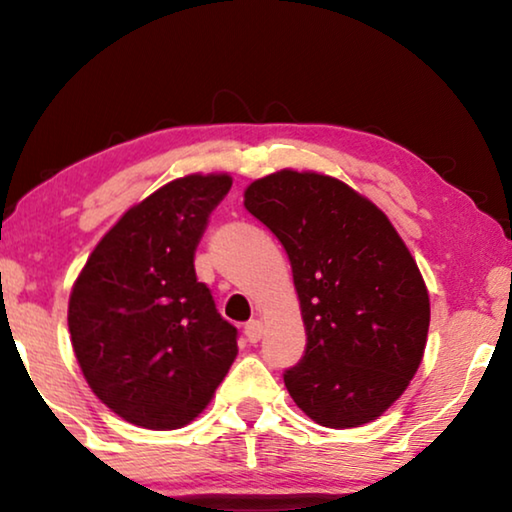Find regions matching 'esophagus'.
I'll use <instances>...</instances> for the list:
<instances>
[{
	"label": "esophagus",
	"instance_id": "obj_1",
	"mask_svg": "<svg viewBox=\"0 0 512 512\" xmlns=\"http://www.w3.org/2000/svg\"><path fill=\"white\" fill-rule=\"evenodd\" d=\"M262 335H264V324L259 322V319H253V322L246 324L248 342H259V340H262Z\"/></svg>",
	"mask_w": 512,
	"mask_h": 512
}]
</instances>
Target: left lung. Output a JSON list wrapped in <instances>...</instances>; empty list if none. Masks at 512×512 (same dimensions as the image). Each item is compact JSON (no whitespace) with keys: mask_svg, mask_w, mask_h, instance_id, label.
Masks as SVG:
<instances>
[{"mask_svg":"<svg viewBox=\"0 0 512 512\" xmlns=\"http://www.w3.org/2000/svg\"><path fill=\"white\" fill-rule=\"evenodd\" d=\"M243 204L285 246L308 335L285 372L312 421L345 430L377 421L423 361L430 296L416 259L375 202L322 172L278 170Z\"/></svg>","mask_w":512,"mask_h":512,"instance_id":"left-lung-1","label":"left lung"}]
</instances>
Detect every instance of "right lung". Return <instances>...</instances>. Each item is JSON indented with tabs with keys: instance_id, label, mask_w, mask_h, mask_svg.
<instances>
[{
	"instance_id": "1",
	"label": "right lung",
	"mask_w": 512,
	"mask_h": 512,
	"mask_svg": "<svg viewBox=\"0 0 512 512\" xmlns=\"http://www.w3.org/2000/svg\"><path fill=\"white\" fill-rule=\"evenodd\" d=\"M227 172L186 174L133 204L82 266L68 299L78 365L126 423H193L230 372L236 329L195 278V248L227 195Z\"/></svg>"
}]
</instances>
